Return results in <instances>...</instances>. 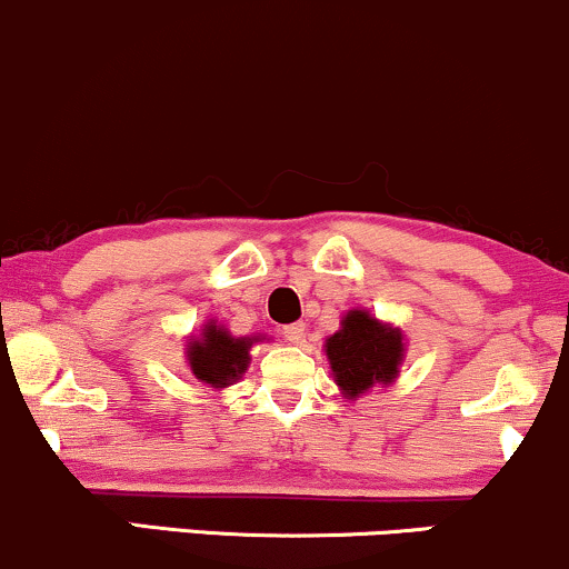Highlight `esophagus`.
Here are the masks:
<instances>
[{
  "label": "esophagus",
  "instance_id": "1",
  "mask_svg": "<svg viewBox=\"0 0 569 569\" xmlns=\"http://www.w3.org/2000/svg\"><path fill=\"white\" fill-rule=\"evenodd\" d=\"M282 336H284V340H290V343L300 346L306 340V325L303 322L287 325V327H282Z\"/></svg>",
  "mask_w": 569,
  "mask_h": 569
}]
</instances>
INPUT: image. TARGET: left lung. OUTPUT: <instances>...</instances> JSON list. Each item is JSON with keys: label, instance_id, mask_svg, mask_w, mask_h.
<instances>
[{"label": "left lung", "instance_id": "8db88e82", "mask_svg": "<svg viewBox=\"0 0 569 569\" xmlns=\"http://www.w3.org/2000/svg\"><path fill=\"white\" fill-rule=\"evenodd\" d=\"M327 362L338 389L349 399L362 397L372 386H389L405 359L399 327L378 322L370 311L353 309L340 319V330L325 340Z\"/></svg>", "mask_w": 569, "mask_h": 569}]
</instances>
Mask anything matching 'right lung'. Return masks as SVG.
Masks as SVG:
<instances>
[{
  "label": "right lung",
  "mask_w": 569,
  "mask_h": 569,
  "mask_svg": "<svg viewBox=\"0 0 569 569\" xmlns=\"http://www.w3.org/2000/svg\"><path fill=\"white\" fill-rule=\"evenodd\" d=\"M258 338H233L226 327L207 322L199 338H189V367L193 378L202 380L210 389H226L244 376L250 365V349Z\"/></svg>",
  "instance_id": "right-lung-1"
}]
</instances>
